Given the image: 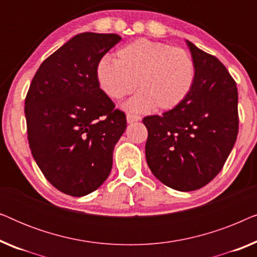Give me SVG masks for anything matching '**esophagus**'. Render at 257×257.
Returning a JSON list of instances; mask_svg holds the SVG:
<instances>
[{
    "label": "esophagus",
    "instance_id": "esophagus-1",
    "mask_svg": "<svg viewBox=\"0 0 257 257\" xmlns=\"http://www.w3.org/2000/svg\"><path fill=\"white\" fill-rule=\"evenodd\" d=\"M140 119H142V118H140V115H137V114L127 113V115H126V120H127L128 124H132V122L139 121Z\"/></svg>",
    "mask_w": 257,
    "mask_h": 257
}]
</instances>
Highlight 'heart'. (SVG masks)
<instances>
[{"label": "heart", "mask_w": 257, "mask_h": 257, "mask_svg": "<svg viewBox=\"0 0 257 257\" xmlns=\"http://www.w3.org/2000/svg\"><path fill=\"white\" fill-rule=\"evenodd\" d=\"M97 79L100 89L115 100L131 94L137 83L140 92L125 104L130 111H167L191 92L195 66L184 49L139 38L119 49L114 63L100 61Z\"/></svg>", "instance_id": "b5f03b06"}]
</instances>
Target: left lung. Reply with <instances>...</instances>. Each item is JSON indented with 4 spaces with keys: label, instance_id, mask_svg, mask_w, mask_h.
I'll use <instances>...</instances> for the list:
<instances>
[{
    "label": "left lung",
    "instance_id": "8db88e82",
    "mask_svg": "<svg viewBox=\"0 0 257 257\" xmlns=\"http://www.w3.org/2000/svg\"><path fill=\"white\" fill-rule=\"evenodd\" d=\"M186 43L195 66L191 92L163 115L143 119L151 172L180 192L201 188L219 174L238 132L236 83L215 56Z\"/></svg>",
    "mask_w": 257,
    "mask_h": 257
}]
</instances>
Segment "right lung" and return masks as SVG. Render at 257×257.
I'll list each match as a JSON object with an SVG mask.
<instances>
[{"label": "right lung", "mask_w": 257, "mask_h": 257, "mask_svg": "<svg viewBox=\"0 0 257 257\" xmlns=\"http://www.w3.org/2000/svg\"><path fill=\"white\" fill-rule=\"evenodd\" d=\"M120 40L76 35L42 63L27 93L31 154L47 180L68 195L84 196L103 185L126 128L125 113L97 79L100 59Z\"/></svg>", "instance_id": "1"}]
</instances>
